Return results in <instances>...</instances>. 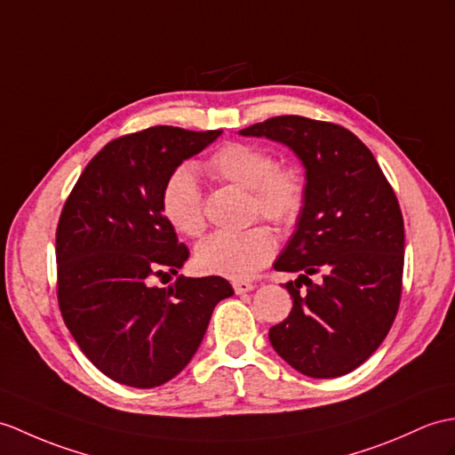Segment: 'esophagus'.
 I'll return each instance as SVG.
<instances>
[{"mask_svg": "<svg viewBox=\"0 0 455 455\" xmlns=\"http://www.w3.org/2000/svg\"><path fill=\"white\" fill-rule=\"evenodd\" d=\"M232 289H235L236 294H244V292L253 291L256 287H253L251 283H246V281H235V283H232Z\"/></svg>", "mask_w": 455, "mask_h": 455, "instance_id": "1", "label": "esophagus"}]
</instances>
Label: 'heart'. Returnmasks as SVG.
Wrapping results in <instances>:
<instances>
[{
    "mask_svg": "<svg viewBox=\"0 0 455 455\" xmlns=\"http://www.w3.org/2000/svg\"><path fill=\"white\" fill-rule=\"evenodd\" d=\"M207 171L250 189L253 215H261L279 228H289L302 213L304 182L289 166H275V158L258 145L225 143L209 156ZM161 207L171 225L188 236L205 228L204 197L199 180L189 164H180L168 174L161 192ZM275 253V238L266 227L246 230H219L196 248L197 267L209 275L248 279Z\"/></svg>",
    "mask_w": 455,
    "mask_h": 455,
    "instance_id": "1",
    "label": "heart"
}]
</instances>
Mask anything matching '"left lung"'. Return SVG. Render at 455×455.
I'll use <instances>...</instances> for the list:
<instances>
[{
    "mask_svg": "<svg viewBox=\"0 0 455 455\" xmlns=\"http://www.w3.org/2000/svg\"><path fill=\"white\" fill-rule=\"evenodd\" d=\"M238 133L283 143L306 171L297 228L273 263L299 273L284 284L292 310L269 341L304 376L348 374L386 339L399 308L405 230L394 189L371 149L337 124L277 116Z\"/></svg>",
    "mask_w": 455,
    "mask_h": 455,
    "instance_id": "left-lung-1",
    "label": "left lung"
}]
</instances>
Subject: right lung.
Segmentation results:
<instances>
[{
	"mask_svg": "<svg viewBox=\"0 0 455 455\" xmlns=\"http://www.w3.org/2000/svg\"><path fill=\"white\" fill-rule=\"evenodd\" d=\"M223 133L156 125L110 141L79 176L56 232L60 310L84 356L114 382L156 387L192 361L223 277L180 275L189 258L163 213L164 180Z\"/></svg>",
	"mask_w": 455,
	"mask_h": 455,
	"instance_id": "obj_1",
	"label": "right lung"
}]
</instances>
